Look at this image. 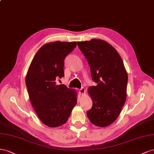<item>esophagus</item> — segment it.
Masks as SVG:
<instances>
[{
	"mask_svg": "<svg viewBox=\"0 0 154 154\" xmlns=\"http://www.w3.org/2000/svg\"><path fill=\"white\" fill-rule=\"evenodd\" d=\"M85 92H86V90H85V89L84 88H82L79 90V93L80 95L85 94Z\"/></svg>",
	"mask_w": 154,
	"mask_h": 154,
	"instance_id": "34e87169",
	"label": "esophagus"
}]
</instances>
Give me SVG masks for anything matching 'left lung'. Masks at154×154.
Wrapping results in <instances>:
<instances>
[{
	"instance_id": "1",
	"label": "left lung",
	"mask_w": 154,
	"mask_h": 154,
	"mask_svg": "<svg viewBox=\"0 0 154 154\" xmlns=\"http://www.w3.org/2000/svg\"><path fill=\"white\" fill-rule=\"evenodd\" d=\"M77 45L97 83L88 89L93 104L87 116L97 126H108L119 116L126 99L128 74L123 61L115 48L101 39L77 42Z\"/></svg>"
}]
</instances>
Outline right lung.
Returning a JSON list of instances; mask_svg holds the SVG:
<instances>
[{
  "label": "right lung",
  "instance_id": "add662e5",
  "mask_svg": "<svg viewBox=\"0 0 154 154\" xmlns=\"http://www.w3.org/2000/svg\"><path fill=\"white\" fill-rule=\"evenodd\" d=\"M76 46V42L45 44L34 56L26 74L32 106L42 123L51 128L66 123L77 104L76 90L56 83L64 76L65 57Z\"/></svg>",
  "mask_w": 154,
  "mask_h": 154
}]
</instances>
